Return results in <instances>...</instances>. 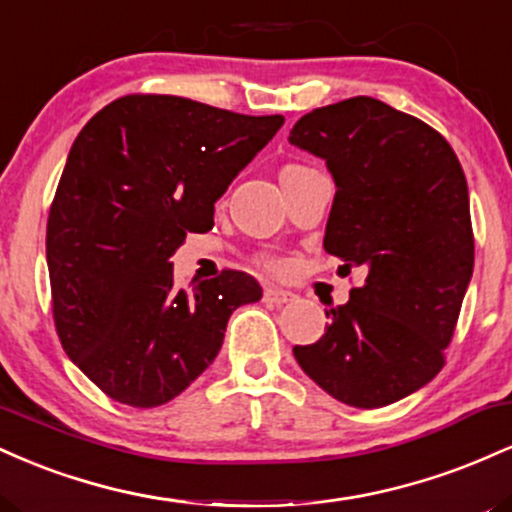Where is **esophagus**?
Returning <instances> with one entry per match:
<instances>
[{
  "mask_svg": "<svg viewBox=\"0 0 512 512\" xmlns=\"http://www.w3.org/2000/svg\"><path fill=\"white\" fill-rule=\"evenodd\" d=\"M264 301L272 305H284V303L296 301V293L279 289V286H267V289H264Z\"/></svg>",
  "mask_w": 512,
  "mask_h": 512,
  "instance_id": "obj_1",
  "label": "esophagus"
}]
</instances>
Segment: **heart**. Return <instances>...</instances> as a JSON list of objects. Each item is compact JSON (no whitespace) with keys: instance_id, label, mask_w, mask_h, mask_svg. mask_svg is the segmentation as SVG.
<instances>
[{"instance_id":"heart-1","label":"heart","mask_w":512,"mask_h":512,"mask_svg":"<svg viewBox=\"0 0 512 512\" xmlns=\"http://www.w3.org/2000/svg\"><path fill=\"white\" fill-rule=\"evenodd\" d=\"M293 168H301V166H289V168H284V170H293Z\"/></svg>"}]
</instances>
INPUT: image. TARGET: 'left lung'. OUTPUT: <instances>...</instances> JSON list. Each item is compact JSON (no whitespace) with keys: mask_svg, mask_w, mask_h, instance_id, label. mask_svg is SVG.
I'll use <instances>...</instances> for the list:
<instances>
[{"mask_svg":"<svg viewBox=\"0 0 512 512\" xmlns=\"http://www.w3.org/2000/svg\"><path fill=\"white\" fill-rule=\"evenodd\" d=\"M289 144L325 161L337 187L325 250L366 276L293 356L339 402L385 407L443 368L472 281L462 166L436 129L368 96L303 115Z\"/></svg>","mask_w":512,"mask_h":512,"instance_id":"1","label":"left lung"}]
</instances>
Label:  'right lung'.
Returning <instances> with one entry per match:
<instances>
[{"label":"right lung","instance_id":"obj_1","mask_svg":"<svg viewBox=\"0 0 512 512\" xmlns=\"http://www.w3.org/2000/svg\"><path fill=\"white\" fill-rule=\"evenodd\" d=\"M281 115H238L180 96L105 105L69 149L48 219L60 342L105 395L151 409L214 363L228 317L262 298L245 272L173 284L170 255L214 226V204L272 142Z\"/></svg>","mask_w":512,"mask_h":512}]
</instances>
